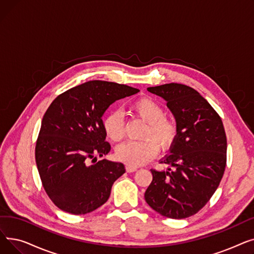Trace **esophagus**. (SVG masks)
<instances>
[{
  "instance_id": "34e87169",
  "label": "esophagus",
  "mask_w": 254,
  "mask_h": 254,
  "mask_svg": "<svg viewBox=\"0 0 254 254\" xmlns=\"http://www.w3.org/2000/svg\"><path fill=\"white\" fill-rule=\"evenodd\" d=\"M126 170L127 173H132V172H136L137 168L136 167H132V166H126Z\"/></svg>"
}]
</instances>
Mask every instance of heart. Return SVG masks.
Returning a JSON list of instances; mask_svg holds the SVG:
<instances>
[{
    "label": "heart",
    "mask_w": 254,
    "mask_h": 254,
    "mask_svg": "<svg viewBox=\"0 0 254 254\" xmlns=\"http://www.w3.org/2000/svg\"><path fill=\"white\" fill-rule=\"evenodd\" d=\"M132 113L146 123L140 141H127L115 150L118 161L128 166L137 167L148 163L162 150H169L175 144L179 127L175 119L166 116L163 106L150 97H142L129 106ZM103 129L106 137L113 142L122 141L126 134L123 114L111 111L103 119Z\"/></svg>",
    "instance_id": "heart-1"
}]
</instances>
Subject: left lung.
Here are the masks:
<instances>
[{"instance_id": "obj_1", "label": "left lung", "mask_w": 254, "mask_h": 254, "mask_svg": "<svg viewBox=\"0 0 254 254\" xmlns=\"http://www.w3.org/2000/svg\"><path fill=\"white\" fill-rule=\"evenodd\" d=\"M147 89L167 101L179 132L172 154L161 162L174 170H150L145 201L165 217L188 218L209 202L222 179L228 145L222 120L192 87L168 83Z\"/></svg>"}]
</instances>
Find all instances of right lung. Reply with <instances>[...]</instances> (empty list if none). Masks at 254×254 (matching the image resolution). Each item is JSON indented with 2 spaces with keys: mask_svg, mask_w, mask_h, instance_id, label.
I'll use <instances>...</instances> for the list:
<instances>
[{
  "mask_svg": "<svg viewBox=\"0 0 254 254\" xmlns=\"http://www.w3.org/2000/svg\"><path fill=\"white\" fill-rule=\"evenodd\" d=\"M138 91L125 84L92 80L65 90L50 104L35 156L43 188L58 208L81 215L108 201L113 183L126 169L122 163H96L93 158L111 150L105 141L102 116L112 103Z\"/></svg>",
  "mask_w": 254,
  "mask_h": 254,
  "instance_id": "obj_1",
  "label": "right lung"
}]
</instances>
